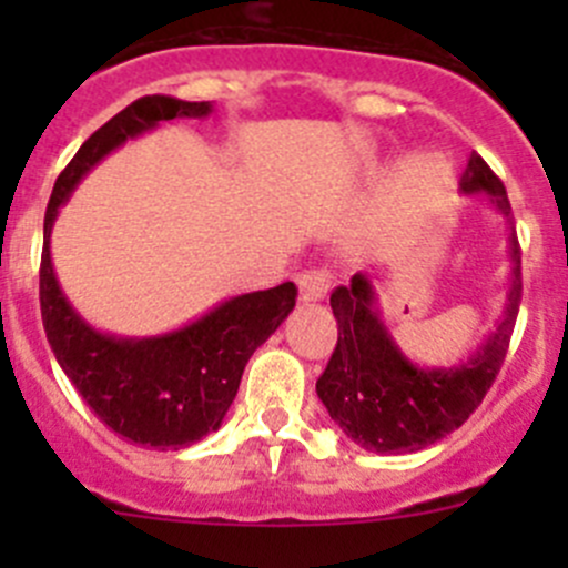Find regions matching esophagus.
I'll list each match as a JSON object with an SVG mask.
<instances>
[{
    "instance_id": "obj_1",
    "label": "esophagus",
    "mask_w": 568,
    "mask_h": 568,
    "mask_svg": "<svg viewBox=\"0 0 568 568\" xmlns=\"http://www.w3.org/2000/svg\"><path fill=\"white\" fill-rule=\"evenodd\" d=\"M329 285H332V272L329 268H311L300 277V294L302 302H318L329 294Z\"/></svg>"
}]
</instances>
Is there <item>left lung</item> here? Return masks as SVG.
Masks as SVG:
<instances>
[{
	"label": "left lung",
	"instance_id": "left-lung-1",
	"mask_svg": "<svg viewBox=\"0 0 568 568\" xmlns=\"http://www.w3.org/2000/svg\"><path fill=\"white\" fill-rule=\"evenodd\" d=\"M459 189L484 194L497 214L511 220L506 186L478 153H469ZM508 250L514 268L506 313L478 352L450 368H423L400 352L363 272L332 291L337 346L318 376L316 393L352 443L374 454H415L456 432L478 409L506 359L523 300V252L514 227Z\"/></svg>",
	"mask_w": 568,
	"mask_h": 568
}]
</instances>
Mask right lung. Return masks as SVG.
Instances as JSON below:
<instances>
[{
  "mask_svg": "<svg viewBox=\"0 0 568 568\" xmlns=\"http://www.w3.org/2000/svg\"><path fill=\"white\" fill-rule=\"evenodd\" d=\"M211 101L145 95L84 142L54 183L43 220L40 316L57 363L90 409L120 437L148 448H186L216 432L244 365L296 305V285L233 296L181 329L153 337L99 332L73 311L51 266V227L84 175L123 142L175 118H205Z\"/></svg>",
  "mask_w": 568,
  "mask_h": 568,
  "instance_id": "right-lung-1",
  "label": "right lung"
}]
</instances>
